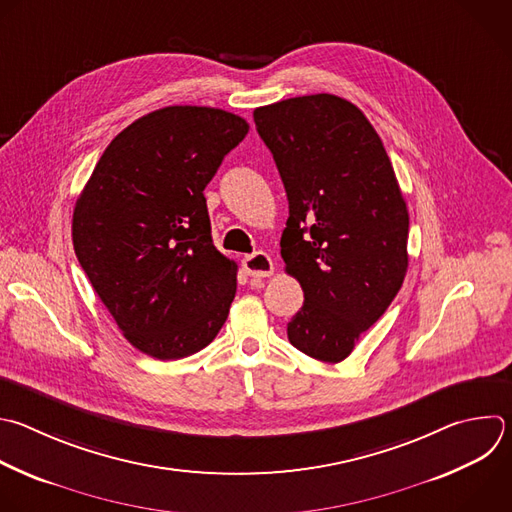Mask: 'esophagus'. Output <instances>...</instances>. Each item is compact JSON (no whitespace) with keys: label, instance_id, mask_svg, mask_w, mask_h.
Masks as SVG:
<instances>
[{"label":"esophagus","instance_id":"obj_1","mask_svg":"<svg viewBox=\"0 0 512 512\" xmlns=\"http://www.w3.org/2000/svg\"><path fill=\"white\" fill-rule=\"evenodd\" d=\"M243 269L251 277H269L273 275V261L265 251H257L243 259Z\"/></svg>","mask_w":512,"mask_h":512}]
</instances>
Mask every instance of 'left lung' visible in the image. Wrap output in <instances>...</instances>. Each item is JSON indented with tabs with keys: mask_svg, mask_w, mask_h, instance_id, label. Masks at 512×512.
I'll return each mask as SVG.
<instances>
[{
	"mask_svg": "<svg viewBox=\"0 0 512 512\" xmlns=\"http://www.w3.org/2000/svg\"><path fill=\"white\" fill-rule=\"evenodd\" d=\"M253 118L289 201L285 271L305 297L287 337L305 356L337 364L404 283L406 201L378 132L352 102L297 96L255 108Z\"/></svg>",
	"mask_w": 512,
	"mask_h": 512,
	"instance_id": "obj_1",
	"label": "left lung"
}]
</instances>
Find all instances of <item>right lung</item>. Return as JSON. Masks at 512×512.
Here are the masks:
<instances>
[{"label": "right lung", "mask_w": 512, "mask_h": 512, "mask_svg": "<svg viewBox=\"0 0 512 512\" xmlns=\"http://www.w3.org/2000/svg\"><path fill=\"white\" fill-rule=\"evenodd\" d=\"M249 132L207 106H166L126 126L80 193L72 241L128 342L156 360L207 348L237 291V263L211 237L205 187Z\"/></svg>", "instance_id": "obj_1"}]
</instances>
